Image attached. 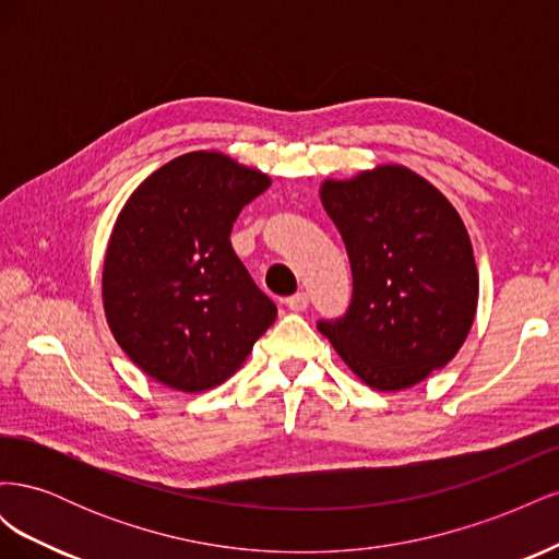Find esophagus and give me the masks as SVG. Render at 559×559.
<instances>
[{
  "instance_id": "esophagus-1",
  "label": "esophagus",
  "mask_w": 559,
  "mask_h": 559,
  "mask_svg": "<svg viewBox=\"0 0 559 559\" xmlns=\"http://www.w3.org/2000/svg\"><path fill=\"white\" fill-rule=\"evenodd\" d=\"M308 302H310L308 294H306V292H298V294L286 298V308H289L292 312H302V310L308 308Z\"/></svg>"
}]
</instances>
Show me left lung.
<instances>
[{"label":"left lung","instance_id":"obj_1","mask_svg":"<svg viewBox=\"0 0 559 559\" xmlns=\"http://www.w3.org/2000/svg\"><path fill=\"white\" fill-rule=\"evenodd\" d=\"M319 198L354 277L347 314L319 321V331L370 389L401 392L427 380L462 349L478 310V267L460 212L396 163L324 179Z\"/></svg>","mask_w":559,"mask_h":559}]
</instances>
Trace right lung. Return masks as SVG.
<instances>
[{
    "label": "right lung",
    "mask_w": 559,
    "mask_h": 559,
    "mask_svg": "<svg viewBox=\"0 0 559 559\" xmlns=\"http://www.w3.org/2000/svg\"><path fill=\"white\" fill-rule=\"evenodd\" d=\"M270 177L222 151L151 173L111 228L103 265L109 331L130 361L183 394L238 373L277 317L230 247V228Z\"/></svg>",
    "instance_id": "right-lung-1"
}]
</instances>
